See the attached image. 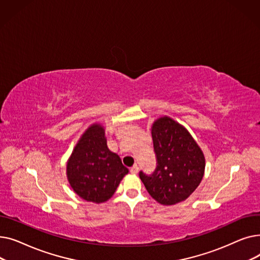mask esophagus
Listing matches in <instances>:
<instances>
[{"mask_svg": "<svg viewBox=\"0 0 260 260\" xmlns=\"http://www.w3.org/2000/svg\"><path fill=\"white\" fill-rule=\"evenodd\" d=\"M138 171H139L138 166H134V167H133V168H131V170H129V172H131L132 174H137V173H138Z\"/></svg>", "mask_w": 260, "mask_h": 260, "instance_id": "1", "label": "esophagus"}]
</instances>
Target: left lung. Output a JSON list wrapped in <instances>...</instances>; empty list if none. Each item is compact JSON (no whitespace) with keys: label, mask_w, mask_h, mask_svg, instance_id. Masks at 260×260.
Segmentation results:
<instances>
[{"label":"left lung","mask_w":260,"mask_h":260,"mask_svg":"<svg viewBox=\"0 0 260 260\" xmlns=\"http://www.w3.org/2000/svg\"><path fill=\"white\" fill-rule=\"evenodd\" d=\"M157 168L152 175L139 173L148 194L163 206L185 200L200 184L204 155L192 136L178 122L161 117L152 125Z\"/></svg>","instance_id":"1"}]
</instances>
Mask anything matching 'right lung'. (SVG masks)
I'll return each mask as SVG.
<instances>
[{"label": "right lung", "mask_w": 260, "mask_h": 260, "mask_svg": "<svg viewBox=\"0 0 260 260\" xmlns=\"http://www.w3.org/2000/svg\"><path fill=\"white\" fill-rule=\"evenodd\" d=\"M128 170L106 144L100 124L90 125L67 161V179L75 193L86 201L102 203L111 198Z\"/></svg>", "instance_id": "obj_1"}]
</instances>
